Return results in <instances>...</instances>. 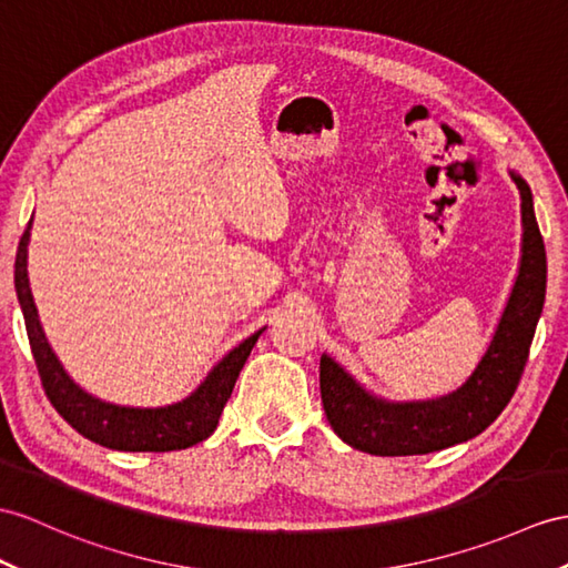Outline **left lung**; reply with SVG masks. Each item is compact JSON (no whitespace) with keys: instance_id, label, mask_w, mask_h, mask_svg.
I'll use <instances>...</instances> for the list:
<instances>
[{"instance_id":"1","label":"left lung","mask_w":568,"mask_h":568,"mask_svg":"<svg viewBox=\"0 0 568 568\" xmlns=\"http://www.w3.org/2000/svg\"><path fill=\"white\" fill-rule=\"evenodd\" d=\"M523 210V260L508 306L473 376L440 399L388 405L371 397L329 356H321V395L329 426L371 455H424L481 434L514 397L547 292V253L530 187L514 175Z\"/></svg>"}]
</instances>
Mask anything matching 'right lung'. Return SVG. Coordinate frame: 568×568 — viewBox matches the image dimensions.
Listing matches in <instances>:
<instances>
[{
  "mask_svg": "<svg viewBox=\"0 0 568 568\" xmlns=\"http://www.w3.org/2000/svg\"><path fill=\"white\" fill-rule=\"evenodd\" d=\"M29 231L31 221L19 241L17 265H13V284H17L26 332H29V344L40 383H43V390L50 399V405L58 409L60 417L69 426L77 428L84 438L113 450H183L190 446H197L204 438H210L219 424L221 412H224V405L229 403L243 364L247 362L257 337L262 335V329L221 358L210 376H206V381L187 399H183V403L161 409L105 405L101 399H95L81 388H77L72 378L62 371L58 356L52 354L50 344L43 335V327H40L38 311L29 288V272H26V247H29L31 236Z\"/></svg>",
  "mask_w": 568,
  "mask_h": 568,
  "instance_id": "add662e5",
  "label": "right lung"
}]
</instances>
